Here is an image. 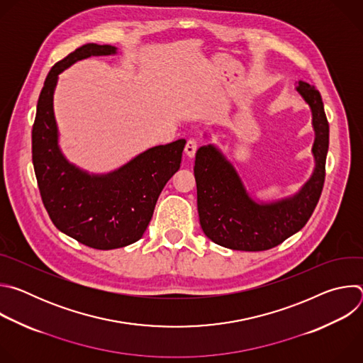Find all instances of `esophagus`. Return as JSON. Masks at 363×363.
I'll list each match as a JSON object with an SVG mask.
<instances>
[{"label":"esophagus","mask_w":363,"mask_h":363,"mask_svg":"<svg viewBox=\"0 0 363 363\" xmlns=\"http://www.w3.org/2000/svg\"><path fill=\"white\" fill-rule=\"evenodd\" d=\"M196 149H198V142L195 139H189L185 145V153L188 155L189 158H194Z\"/></svg>","instance_id":"34e87169"}]
</instances>
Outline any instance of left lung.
<instances>
[{"label":"left lung","instance_id":"left-lung-1","mask_svg":"<svg viewBox=\"0 0 363 363\" xmlns=\"http://www.w3.org/2000/svg\"><path fill=\"white\" fill-rule=\"evenodd\" d=\"M296 89L312 109L316 135L315 172L296 195L270 203L255 202L216 146L196 150L194 175L199 224L216 244L240 251L270 250L300 231L312 217L325 185L329 122L319 90L306 82H298Z\"/></svg>","mask_w":363,"mask_h":363}]
</instances>
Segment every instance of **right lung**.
Instances as JSON below:
<instances>
[{
	"instance_id": "right-lung-1",
	"label": "right lung",
	"mask_w": 363,
	"mask_h": 363,
	"mask_svg": "<svg viewBox=\"0 0 363 363\" xmlns=\"http://www.w3.org/2000/svg\"><path fill=\"white\" fill-rule=\"evenodd\" d=\"M116 47L89 43L51 67L33 125V165L53 224L79 242L112 250L142 238L167 182L181 167L185 139L160 145L108 175H89L69 164L57 145L53 93L59 74L77 60L115 55Z\"/></svg>"
}]
</instances>
